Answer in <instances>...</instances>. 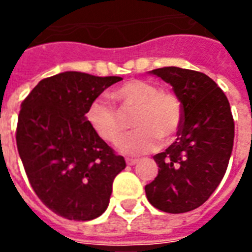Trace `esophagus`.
Masks as SVG:
<instances>
[{
    "mask_svg": "<svg viewBox=\"0 0 252 252\" xmlns=\"http://www.w3.org/2000/svg\"><path fill=\"white\" fill-rule=\"evenodd\" d=\"M126 165H128V166H133V165H136V163H137L138 159H136V158H126Z\"/></svg>",
    "mask_w": 252,
    "mask_h": 252,
    "instance_id": "34e87169",
    "label": "esophagus"
}]
</instances>
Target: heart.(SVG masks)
<instances>
[{
	"label": "heart",
	"instance_id": "obj_1",
	"mask_svg": "<svg viewBox=\"0 0 252 252\" xmlns=\"http://www.w3.org/2000/svg\"><path fill=\"white\" fill-rule=\"evenodd\" d=\"M110 98L120 111H133L130 126L136 128L119 144V150L140 156L157 148L158 138L168 141L179 130L183 107L175 93L158 89L145 80H129L111 91ZM86 122L100 140L116 144L123 134V124L111 104L95 99L86 110Z\"/></svg>",
	"mask_w": 252,
	"mask_h": 252
}]
</instances>
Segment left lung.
<instances>
[{
  "label": "left lung",
  "mask_w": 252,
  "mask_h": 252,
  "mask_svg": "<svg viewBox=\"0 0 252 252\" xmlns=\"http://www.w3.org/2000/svg\"><path fill=\"white\" fill-rule=\"evenodd\" d=\"M172 86L183 107L176 141L154 156L158 175L146 184L149 203L166 213L203 205L226 172L234 120L226 95L204 73L167 66L152 70Z\"/></svg>",
  "instance_id": "obj_1"
}]
</instances>
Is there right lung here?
I'll return each mask as SVG.
<instances>
[{
	"label": "right lung",
	"mask_w": 252,
	"mask_h": 252,
	"mask_svg": "<svg viewBox=\"0 0 252 252\" xmlns=\"http://www.w3.org/2000/svg\"><path fill=\"white\" fill-rule=\"evenodd\" d=\"M122 77L64 72L41 80L22 102L17 148L31 187L56 215L90 221L110 203L126 161L93 132L86 110Z\"/></svg>",
	"instance_id": "right-lung-1"
}]
</instances>
